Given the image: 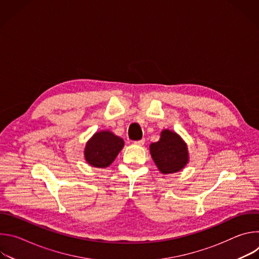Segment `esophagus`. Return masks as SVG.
Wrapping results in <instances>:
<instances>
[{
	"label": "esophagus",
	"instance_id": "1",
	"mask_svg": "<svg viewBox=\"0 0 259 259\" xmlns=\"http://www.w3.org/2000/svg\"><path fill=\"white\" fill-rule=\"evenodd\" d=\"M133 143H134V144H136V145H143V144H144V138H142L141 140H137V141H134Z\"/></svg>",
	"mask_w": 259,
	"mask_h": 259
}]
</instances>
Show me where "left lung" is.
Wrapping results in <instances>:
<instances>
[{
	"label": "left lung",
	"mask_w": 259,
	"mask_h": 259,
	"mask_svg": "<svg viewBox=\"0 0 259 259\" xmlns=\"http://www.w3.org/2000/svg\"><path fill=\"white\" fill-rule=\"evenodd\" d=\"M152 158L163 174L179 172L189 162L187 143L181 137L168 129L161 132L159 141L150 145Z\"/></svg>",
	"instance_id": "obj_1"
}]
</instances>
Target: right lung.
Here are the masks:
<instances>
[{"mask_svg": "<svg viewBox=\"0 0 259 259\" xmlns=\"http://www.w3.org/2000/svg\"><path fill=\"white\" fill-rule=\"evenodd\" d=\"M124 146V140L113 132H96L86 143L85 160L96 168H105L112 164Z\"/></svg>", "mask_w": 259, "mask_h": 259, "instance_id": "1", "label": "right lung"}]
</instances>
